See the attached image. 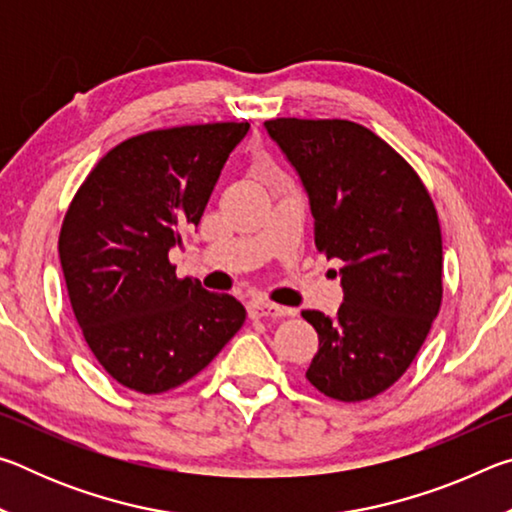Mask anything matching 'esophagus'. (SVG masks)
Returning a JSON list of instances; mask_svg holds the SVG:
<instances>
[{"label": "esophagus", "mask_w": 512, "mask_h": 512, "mask_svg": "<svg viewBox=\"0 0 512 512\" xmlns=\"http://www.w3.org/2000/svg\"><path fill=\"white\" fill-rule=\"evenodd\" d=\"M248 314L253 318H284V316H291L293 311L287 307L273 305V302H266V300H253L248 305Z\"/></svg>", "instance_id": "obj_1"}]
</instances>
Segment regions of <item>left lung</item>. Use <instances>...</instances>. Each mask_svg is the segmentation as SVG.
Returning a JSON list of instances; mask_svg holds the SVG:
<instances>
[{
  "instance_id": "1",
  "label": "left lung",
  "mask_w": 512,
  "mask_h": 512,
  "mask_svg": "<svg viewBox=\"0 0 512 512\" xmlns=\"http://www.w3.org/2000/svg\"><path fill=\"white\" fill-rule=\"evenodd\" d=\"M264 128L307 192L316 248L343 264L336 316L302 311L318 332L307 379L334 400H370L404 375L438 316V214L411 164L354 121L282 117Z\"/></svg>"
}]
</instances>
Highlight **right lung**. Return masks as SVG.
<instances>
[{"label": "right lung", "mask_w": 512, "mask_h": 512, "mask_svg": "<svg viewBox=\"0 0 512 512\" xmlns=\"http://www.w3.org/2000/svg\"><path fill=\"white\" fill-rule=\"evenodd\" d=\"M250 124L151 131L108 151L85 178L58 239L69 302L112 379L153 395L185 384L246 320L230 293L178 280L169 250L198 225Z\"/></svg>", "instance_id": "add662e5"}]
</instances>
